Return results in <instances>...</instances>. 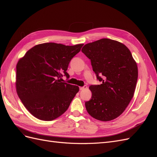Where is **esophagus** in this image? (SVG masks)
I'll list each match as a JSON object with an SVG mask.
<instances>
[{
  "mask_svg": "<svg viewBox=\"0 0 157 157\" xmlns=\"http://www.w3.org/2000/svg\"><path fill=\"white\" fill-rule=\"evenodd\" d=\"M87 88V86H84L83 87H79V89L81 91H83V90H85V89H86Z\"/></svg>",
  "mask_w": 157,
  "mask_h": 157,
  "instance_id": "esophagus-1",
  "label": "esophagus"
}]
</instances>
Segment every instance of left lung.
<instances>
[{
    "label": "left lung",
    "instance_id": "8db88e82",
    "mask_svg": "<svg viewBox=\"0 0 157 157\" xmlns=\"http://www.w3.org/2000/svg\"><path fill=\"white\" fill-rule=\"evenodd\" d=\"M82 51L91 60L101 82L89 87L92 96L85 103L87 113L98 120H113L124 113L133 97L138 77L136 62L125 44L110 39L85 44Z\"/></svg>",
    "mask_w": 157,
    "mask_h": 157
}]
</instances>
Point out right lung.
<instances>
[{"instance_id": "add662e5", "label": "right lung", "mask_w": 157, "mask_h": 157, "mask_svg": "<svg viewBox=\"0 0 157 157\" xmlns=\"http://www.w3.org/2000/svg\"><path fill=\"white\" fill-rule=\"evenodd\" d=\"M83 44L66 46L45 43L34 46L16 65V88L22 103L35 118L51 121L68 109L79 89L62 82L71 59Z\"/></svg>"}]
</instances>
